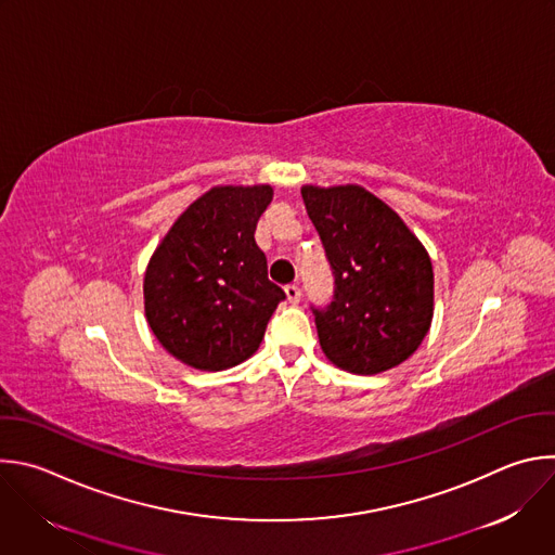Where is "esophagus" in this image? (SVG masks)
I'll return each instance as SVG.
<instances>
[{"instance_id":"esophagus-1","label":"esophagus","mask_w":555,"mask_h":555,"mask_svg":"<svg viewBox=\"0 0 555 555\" xmlns=\"http://www.w3.org/2000/svg\"><path fill=\"white\" fill-rule=\"evenodd\" d=\"M285 296H287V300H289L292 305L300 302V287H298V285H287V287H285Z\"/></svg>"}]
</instances>
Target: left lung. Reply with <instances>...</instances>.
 <instances>
[{
	"label": "left lung",
	"instance_id": "left-lung-1",
	"mask_svg": "<svg viewBox=\"0 0 555 555\" xmlns=\"http://www.w3.org/2000/svg\"><path fill=\"white\" fill-rule=\"evenodd\" d=\"M335 276L333 300L311 307L328 361L352 375L403 363L434 318V268L408 224L359 184L300 190Z\"/></svg>",
	"mask_w": 555,
	"mask_h": 555
}]
</instances>
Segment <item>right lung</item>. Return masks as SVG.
<instances>
[{"mask_svg":"<svg viewBox=\"0 0 555 555\" xmlns=\"http://www.w3.org/2000/svg\"><path fill=\"white\" fill-rule=\"evenodd\" d=\"M270 184H222L171 224L143 279L145 318L160 346L198 371H227L257 352L285 292L255 242Z\"/></svg>","mask_w":555,"mask_h":555,"instance_id":"1","label":"right lung"}]
</instances>
